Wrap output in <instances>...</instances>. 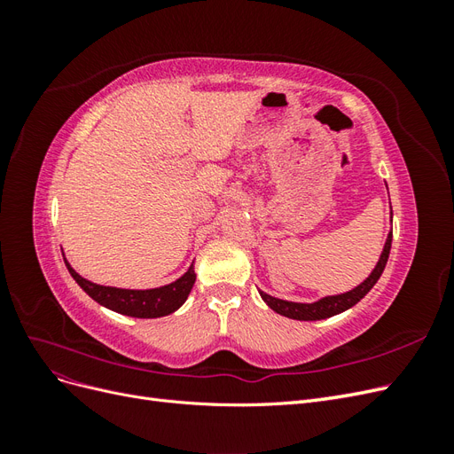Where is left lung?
Listing matches in <instances>:
<instances>
[{
	"instance_id": "obj_1",
	"label": "left lung",
	"mask_w": 454,
	"mask_h": 454,
	"mask_svg": "<svg viewBox=\"0 0 454 454\" xmlns=\"http://www.w3.org/2000/svg\"><path fill=\"white\" fill-rule=\"evenodd\" d=\"M390 248H392V231L388 232L387 242H384V248H382V254H380V257L377 261L375 269L371 270L369 277L360 286H356L354 290H350V292L339 294V295H327V297H322L318 301H314V303H294V301H284V299H278V297H272V295H269L265 292H259V295L274 312L286 316V318L303 320V322L325 320V318H329V316H335V314H340V312L348 310L350 307H354L356 303H358L360 299H364L367 295V292L380 278L384 267H387Z\"/></svg>"
}]
</instances>
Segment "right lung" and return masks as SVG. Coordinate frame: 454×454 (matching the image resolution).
<instances>
[{"mask_svg":"<svg viewBox=\"0 0 454 454\" xmlns=\"http://www.w3.org/2000/svg\"><path fill=\"white\" fill-rule=\"evenodd\" d=\"M66 267L70 270L74 280L83 287V292L92 297L96 303L119 314L132 316V318H160V316L172 314L185 303L197 278L195 265L191 263L184 277L172 284L153 287V290H122V287L100 286L83 278L72 269L67 261Z\"/></svg>","mask_w":454,"mask_h":454,"instance_id":"1","label":"right lung"}]
</instances>
